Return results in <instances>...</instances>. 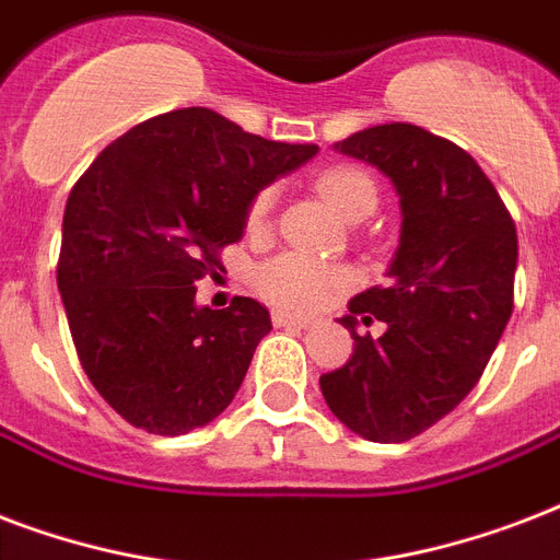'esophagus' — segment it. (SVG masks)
Masks as SVG:
<instances>
[{"label":"esophagus","mask_w":560,"mask_h":560,"mask_svg":"<svg viewBox=\"0 0 560 560\" xmlns=\"http://www.w3.org/2000/svg\"><path fill=\"white\" fill-rule=\"evenodd\" d=\"M275 327L306 329V327H310V320L301 318V315H289V312H275Z\"/></svg>","instance_id":"obj_1"}]
</instances>
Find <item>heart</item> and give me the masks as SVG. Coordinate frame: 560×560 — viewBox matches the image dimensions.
<instances>
[{"instance_id": "1", "label": "heart", "mask_w": 560, "mask_h": 560, "mask_svg": "<svg viewBox=\"0 0 560 560\" xmlns=\"http://www.w3.org/2000/svg\"><path fill=\"white\" fill-rule=\"evenodd\" d=\"M318 192L327 198L332 210L339 212L341 219H350L362 210H374L376 207V186L374 180L350 166H336L320 172L318 175ZM275 207V192L262 189L254 198L248 212L250 228H262L268 219V212ZM257 292L266 298L268 303H275L280 310L289 312H310L318 310L329 298H336L345 292L350 283V277L345 268L324 262V259L303 254V250H285L277 254L268 262L257 268L254 275Z\"/></svg>"}]
</instances>
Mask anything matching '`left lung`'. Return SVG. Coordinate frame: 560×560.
Returning a JSON list of instances; mask_svg holds the SVG:
<instances>
[{"label": "left lung", "instance_id": "left-lung-1", "mask_svg": "<svg viewBox=\"0 0 560 560\" xmlns=\"http://www.w3.org/2000/svg\"><path fill=\"white\" fill-rule=\"evenodd\" d=\"M332 149L392 180L402 224L388 283L357 294L339 320L353 357L320 376V394L350 432L400 444L479 383L514 310L517 228L479 163L418 125H376ZM374 319L383 337L358 332Z\"/></svg>", "mask_w": 560, "mask_h": 560}]
</instances>
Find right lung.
Here are the masks:
<instances>
[{"label":"right lung","instance_id":"1","mask_svg":"<svg viewBox=\"0 0 560 560\" xmlns=\"http://www.w3.org/2000/svg\"><path fill=\"white\" fill-rule=\"evenodd\" d=\"M318 154L207 107L145 119L93 160L63 212L58 289L90 383L131 427L184 435L240 392L271 315L195 303L257 192Z\"/></svg>","mask_w":560,"mask_h":560}]
</instances>
